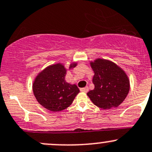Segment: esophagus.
Returning <instances> with one entry per match:
<instances>
[{
    "mask_svg": "<svg viewBox=\"0 0 152 152\" xmlns=\"http://www.w3.org/2000/svg\"><path fill=\"white\" fill-rule=\"evenodd\" d=\"M80 90L81 92H87L89 91V87H85L84 88H81Z\"/></svg>",
    "mask_w": 152,
    "mask_h": 152,
    "instance_id": "obj_1",
    "label": "esophagus"
}]
</instances>
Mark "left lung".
<instances>
[{"label": "left lung", "mask_w": 152, "mask_h": 152, "mask_svg": "<svg viewBox=\"0 0 152 152\" xmlns=\"http://www.w3.org/2000/svg\"><path fill=\"white\" fill-rule=\"evenodd\" d=\"M94 71L92 82L95 88L87 93L92 103L103 109L118 107L130 91V79L117 64L108 60L97 58L90 61Z\"/></svg>", "instance_id": "8db88e82"}]
</instances>
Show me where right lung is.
<instances>
[{
    "mask_svg": "<svg viewBox=\"0 0 152 152\" xmlns=\"http://www.w3.org/2000/svg\"><path fill=\"white\" fill-rule=\"evenodd\" d=\"M77 65L73 62L68 70ZM67 68L57 63L49 65L38 73L33 83V91L39 104L53 112L63 111L73 103L79 89L65 81Z\"/></svg>",
    "mask_w": 152,
    "mask_h": 152,
    "instance_id": "add662e5",
    "label": "right lung"
}]
</instances>
